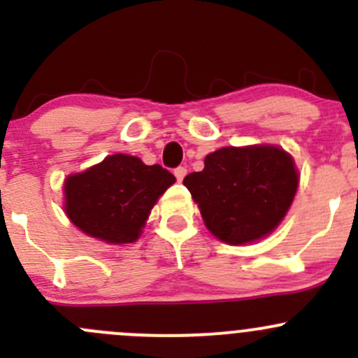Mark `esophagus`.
<instances>
[{"mask_svg": "<svg viewBox=\"0 0 358 358\" xmlns=\"http://www.w3.org/2000/svg\"><path fill=\"white\" fill-rule=\"evenodd\" d=\"M185 175H187L185 166H178V168L175 169V176H176V180H178V182H182V180L185 178Z\"/></svg>", "mask_w": 358, "mask_h": 358, "instance_id": "1", "label": "esophagus"}]
</instances>
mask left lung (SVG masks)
I'll list each match as a JSON object with an SVG mask.
<instances>
[{"label": "left lung", "mask_w": 358, "mask_h": 358, "mask_svg": "<svg viewBox=\"0 0 358 358\" xmlns=\"http://www.w3.org/2000/svg\"><path fill=\"white\" fill-rule=\"evenodd\" d=\"M183 185L199 206L204 225L232 246L270 236L289 211L299 185L298 168L279 145L223 147L208 154L204 169Z\"/></svg>", "instance_id": "8db88e82"}]
</instances>
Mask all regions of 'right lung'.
Instances as JSON below:
<instances>
[{"mask_svg":"<svg viewBox=\"0 0 358 358\" xmlns=\"http://www.w3.org/2000/svg\"><path fill=\"white\" fill-rule=\"evenodd\" d=\"M175 176L140 157L112 154L64 182V211L86 236L107 244L135 243Z\"/></svg>","mask_w":358,"mask_h":358,"instance_id":"right-lung-1","label":"right lung"}]
</instances>
